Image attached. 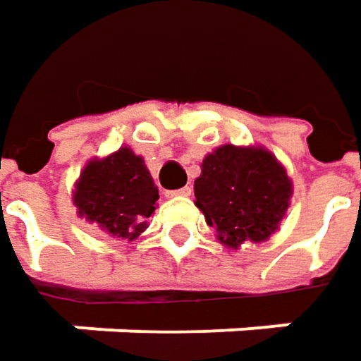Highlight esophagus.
Instances as JSON below:
<instances>
[{"instance_id":"34e87169","label":"esophagus","mask_w":361,"mask_h":361,"mask_svg":"<svg viewBox=\"0 0 361 361\" xmlns=\"http://www.w3.org/2000/svg\"><path fill=\"white\" fill-rule=\"evenodd\" d=\"M193 193L191 187H183V189H176V191H168L166 197H189Z\"/></svg>"}]
</instances>
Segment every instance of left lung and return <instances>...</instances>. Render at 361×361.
Wrapping results in <instances>:
<instances>
[{
  "instance_id": "left-lung-1",
  "label": "left lung",
  "mask_w": 361,
  "mask_h": 361,
  "mask_svg": "<svg viewBox=\"0 0 361 361\" xmlns=\"http://www.w3.org/2000/svg\"><path fill=\"white\" fill-rule=\"evenodd\" d=\"M291 193L285 168L259 147H218L203 159L195 180V205L220 243L233 249L266 241L279 228Z\"/></svg>"
}]
</instances>
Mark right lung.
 Returning <instances> with one entry per match:
<instances>
[{"instance_id":"right-lung-1","label":"right lung","mask_w":361,"mask_h":361,"mask_svg":"<svg viewBox=\"0 0 361 361\" xmlns=\"http://www.w3.org/2000/svg\"><path fill=\"white\" fill-rule=\"evenodd\" d=\"M158 197L143 158L122 147L87 164L76 183L74 205L78 216L97 222L112 237L133 241L147 228L145 220L154 214Z\"/></svg>"}]
</instances>
